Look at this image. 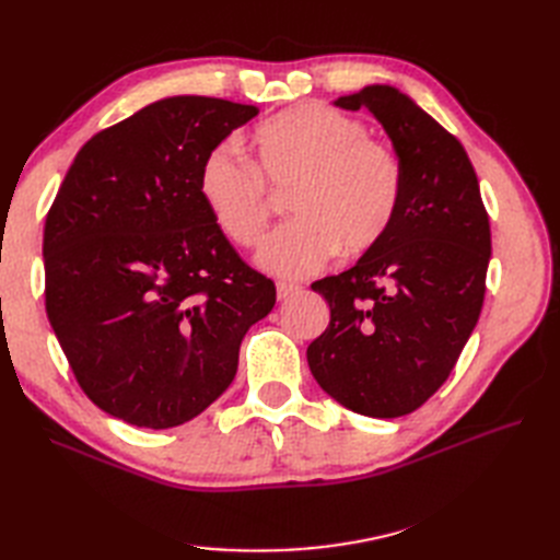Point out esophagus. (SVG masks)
<instances>
[{"mask_svg":"<svg viewBox=\"0 0 560 560\" xmlns=\"http://www.w3.org/2000/svg\"><path fill=\"white\" fill-rule=\"evenodd\" d=\"M299 292H301V287L294 284V282H278V299L280 301L282 299H290V296H294Z\"/></svg>","mask_w":560,"mask_h":560,"instance_id":"esophagus-1","label":"esophagus"}]
</instances>
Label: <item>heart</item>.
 Listing matches in <instances>:
<instances>
[{"mask_svg": "<svg viewBox=\"0 0 560 560\" xmlns=\"http://www.w3.org/2000/svg\"><path fill=\"white\" fill-rule=\"evenodd\" d=\"M252 149L254 163L233 144L212 149L198 191L217 231L243 249L264 241L276 206L269 192L292 191L287 210L294 219L259 252L268 273L303 278L338 247L364 254L393 231L404 191L401 161L369 138L360 118L319 103L296 105L261 121Z\"/></svg>", "mask_w": 560, "mask_h": 560, "instance_id": "heart-1", "label": "heart"}]
</instances>
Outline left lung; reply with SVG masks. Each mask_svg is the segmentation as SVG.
<instances>
[{"label":"left lung","mask_w":560,"mask_h":560,"mask_svg":"<svg viewBox=\"0 0 560 560\" xmlns=\"http://www.w3.org/2000/svg\"><path fill=\"white\" fill-rule=\"evenodd\" d=\"M366 107L401 161L393 231L352 268L311 287L331 319L308 346L319 387L346 409L399 418L446 383L483 306L490 224L463 144L393 86L338 97Z\"/></svg>","instance_id":"1"}]
</instances>
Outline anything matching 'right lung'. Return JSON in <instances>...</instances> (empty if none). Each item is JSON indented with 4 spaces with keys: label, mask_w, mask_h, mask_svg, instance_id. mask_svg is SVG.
Masks as SVG:
<instances>
[{
    "label": "right lung",
    "mask_w": 560,
    "mask_h": 560,
    "mask_svg": "<svg viewBox=\"0 0 560 560\" xmlns=\"http://www.w3.org/2000/svg\"><path fill=\"white\" fill-rule=\"evenodd\" d=\"M254 105L177 95L79 149L46 214V315L105 413L149 430L196 418L231 385L276 284L217 231L200 167Z\"/></svg>",
    "instance_id": "add662e5"
}]
</instances>
